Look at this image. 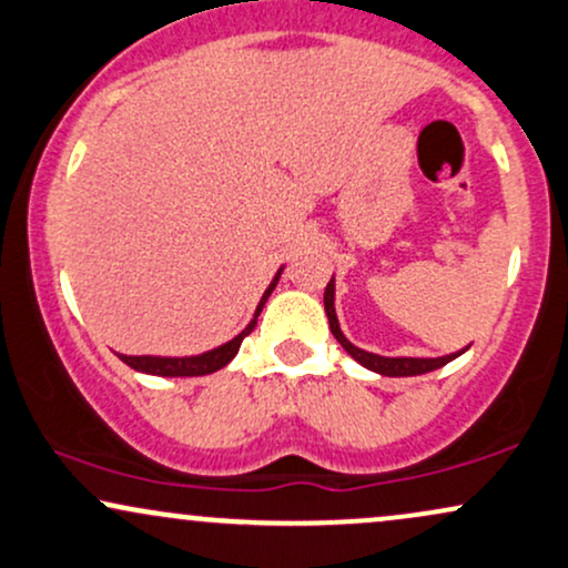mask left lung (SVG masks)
<instances>
[{
  "label": "left lung",
  "mask_w": 568,
  "mask_h": 568,
  "mask_svg": "<svg viewBox=\"0 0 568 568\" xmlns=\"http://www.w3.org/2000/svg\"><path fill=\"white\" fill-rule=\"evenodd\" d=\"M333 302H336V280L331 277V283H327V288H325V314H327V323H331V333L336 336L338 344L359 362L362 367H367V371H373V373L388 375V378H407V375H423V373L439 371V367L447 365V362H453L455 357H460V354L468 349L466 346L463 352L447 354V357H381V354L365 352V349H359V346H354L352 341L341 333V325L336 317V304Z\"/></svg>",
  "instance_id": "8db88e82"
}]
</instances>
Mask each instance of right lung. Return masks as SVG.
Returning a JSON list of instances; mask_svg holds the SVG:
<instances>
[{"instance_id":"right-lung-1","label":"right lung","mask_w":568,"mask_h":568,"mask_svg":"<svg viewBox=\"0 0 568 568\" xmlns=\"http://www.w3.org/2000/svg\"><path fill=\"white\" fill-rule=\"evenodd\" d=\"M280 275H283V266H280L277 275L272 277L270 288L264 291L262 302H258L256 312H254V320L245 325V331H241L235 338L227 341V344L216 346V349H211V352L195 354V357H150V354H142V357H126V354H119V357L124 359L132 371L150 373V375H166V378H187V375H209V373L222 371V367L227 365V362H232V357H235L237 349H241L243 338L256 327L258 312H262V306L266 304V298H270V293L275 291Z\"/></svg>"}]
</instances>
